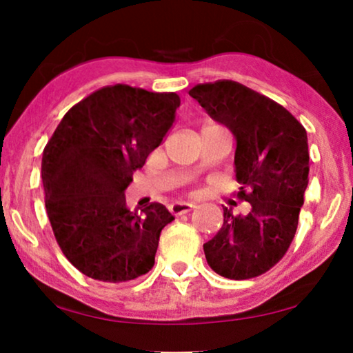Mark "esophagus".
Segmentation results:
<instances>
[{
	"mask_svg": "<svg viewBox=\"0 0 353 353\" xmlns=\"http://www.w3.org/2000/svg\"><path fill=\"white\" fill-rule=\"evenodd\" d=\"M194 204H190V202H176V204H172L170 210L173 215H185L188 214V212H191L192 209H194Z\"/></svg>",
	"mask_w": 353,
	"mask_h": 353,
	"instance_id": "34e87169",
	"label": "esophagus"
}]
</instances>
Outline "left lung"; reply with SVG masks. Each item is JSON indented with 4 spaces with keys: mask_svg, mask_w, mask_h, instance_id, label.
<instances>
[{
    "mask_svg": "<svg viewBox=\"0 0 353 353\" xmlns=\"http://www.w3.org/2000/svg\"><path fill=\"white\" fill-rule=\"evenodd\" d=\"M190 96L234 134L238 199L250 204L248 215L223 207V226L204 244L207 263L230 279L259 276L296 234L308 185L307 132L283 105L238 81L196 85Z\"/></svg>",
    "mask_w": 353,
    "mask_h": 353,
    "instance_id": "obj_1",
    "label": "left lung"
}]
</instances>
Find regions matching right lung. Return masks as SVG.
Masks as SVG:
<instances>
[{
    "mask_svg": "<svg viewBox=\"0 0 353 353\" xmlns=\"http://www.w3.org/2000/svg\"><path fill=\"white\" fill-rule=\"evenodd\" d=\"M180 96L105 86L64 115L41 159L45 204L67 260L86 276L125 283L154 267L173 215L152 202L132 210L125 190L175 122Z\"/></svg>",
    "mask_w": 353,
    "mask_h": 353,
    "instance_id": "1",
    "label": "right lung"
}]
</instances>
